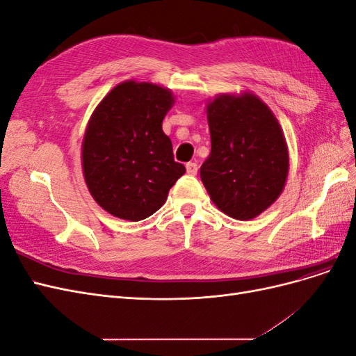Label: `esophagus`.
I'll return each mask as SVG.
<instances>
[{"instance_id":"1","label":"esophagus","mask_w":356,"mask_h":356,"mask_svg":"<svg viewBox=\"0 0 356 356\" xmlns=\"http://www.w3.org/2000/svg\"><path fill=\"white\" fill-rule=\"evenodd\" d=\"M186 168H187V174L188 175H193V177H195V175H197V163H195V161H190V163H187L186 165Z\"/></svg>"}]
</instances>
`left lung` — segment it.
<instances>
[{
    "mask_svg": "<svg viewBox=\"0 0 356 356\" xmlns=\"http://www.w3.org/2000/svg\"><path fill=\"white\" fill-rule=\"evenodd\" d=\"M211 154L200 178L212 202L236 220H251L281 195L288 149L276 117L257 96L224 95L208 105Z\"/></svg>",
    "mask_w": 356,
    "mask_h": 356,
    "instance_id": "8db88e82",
    "label": "left lung"
}]
</instances>
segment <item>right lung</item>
Masks as SVG:
<instances>
[{"label":"right lung","instance_id":"add662e5","mask_svg":"<svg viewBox=\"0 0 356 356\" xmlns=\"http://www.w3.org/2000/svg\"><path fill=\"white\" fill-rule=\"evenodd\" d=\"M172 102L160 86L124 81L95 110L83 141V172L93 199L114 217L153 215L186 174L161 131Z\"/></svg>","mask_w":356,"mask_h":356}]
</instances>
